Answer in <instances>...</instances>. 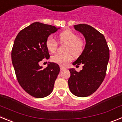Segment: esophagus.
Instances as JSON below:
<instances>
[{
    "label": "esophagus",
    "instance_id": "obj_1",
    "mask_svg": "<svg viewBox=\"0 0 122 122\" xmlns=\"http://www.w3.org/2000/svg\"><path fill=\"white\" fill-rule=\"evenodd\" d=\"M60 70H65V69H66V68L63 67V66H61V65H60Z\"/></svg>",
    "mask_w": 122,
    "mask_h": 122
}]
</instances>
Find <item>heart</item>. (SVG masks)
Here are the masks:
<instances>
[{
  "mask_svg": "<svg viewBox=\"0 0 122 122\" xmlns=\"http://www.w3.org/2000/svg\"><path fill=\"white\" fill-rule=\"evenodd\" d=\"M59 41L62 43L67 45L65 49L66 54H56L52 56L51 60L53 62L65 66L68 63L70 62L74 57L79 56L84 49V41L79 38L77 34L71 30H65L59 35ZM46 48L51 52H54L57 48V43L52 36H49L46 41Z\"/></svg>",
  "mask_w": 122,
  "mask_h": 122,
  "instance_id": "1",
  "label": "heart"
}]
</instances>
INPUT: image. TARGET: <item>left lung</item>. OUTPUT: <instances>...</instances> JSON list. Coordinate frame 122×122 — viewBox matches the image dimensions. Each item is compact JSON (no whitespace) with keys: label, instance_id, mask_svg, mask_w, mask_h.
<instances>
[{"label":"left lung","instance_id":"1","mask_svg":"<svg viewBox=\"0 0 122 122\" xmlns=\"http://www.w3.org/2000/svg\"><path fill=\"white\" fill-rule=\"evenodd\" d=\"M75 30L84 36L86 45L82 53L73 63L83 64L82 70L70 69L68 86L71 92L79 97H86L94 93L103 82L109 59V50L103 34L93 27L85 24L74 25Z\"/></svg>","mask_w":122,"mask_h":122}]
</instances>
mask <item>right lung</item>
I'll list each match as a JSON object with an SVG mask.
<instances>
[{
  "label": "right lung",
  "instance_id": "add662e5",
  "mask_svg": "<svg viewBox=\"0 0 122 122\" xmlns=\"http://www.w3.org/2000/svg\"><path fill=\"white\" fill-rule=\"evenodd\" d=\"M60 27L36 22L19 32L14 41L11 60L17 79L27 93L41 98L53 90L60 72L59 65L49 62L46 68L39 65L45 58L49 59L46 46L48 36Z\"/></svg>",
  "mask_w": 122,
  "mask_h": 122
}]
</instances>
